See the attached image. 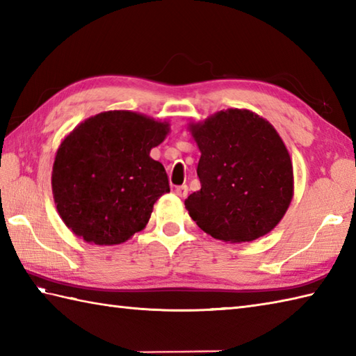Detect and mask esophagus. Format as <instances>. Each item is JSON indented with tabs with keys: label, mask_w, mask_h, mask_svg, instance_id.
Segmentation results:
<instances>
[{
	"label": "esophagus",
	"mask_w": 356,
	"mask_h": 356,
	"mask_svg": "<svg viewBox=\"0 0 356 356\" xmlns=\"http://www.w3.org/2000/svg\"><path fill=\"white\" fill-rule=\"evenodd\" d=\"M175 193L178 195V196H181V198H186L187 196V193H188V187L184 184V186H178L177 188H175Z\"/></svg>",
	"instance_id": "34e87169"
}]
</instances>
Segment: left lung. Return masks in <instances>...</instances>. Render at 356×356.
Segmentation results:
<instances>
[{
  "mask_svg": "<svg viewBox=\"0 0 356 356\" xmlns=\"http://www.w3.org/2000/svg\"><path fill=\"white\" fill-rule=\"evenodd\" d=\"M191 132L201 151V188L184 201L201 230L224 242H250L270 233L294 193L288 149L265 118L227 109Z\"/></svg>",
  "mask_w": 356,
  "mask_h": 356,
  "instance_id": "1",
  "label": "left lung"
}]
</instances>
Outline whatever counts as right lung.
<instances>
[{"label":"right lung","mask_w":356,"mask_h":356,"mask_svg":"<svg viewBox=\"0 0 356 356\" xmlns=\"http://www.w3.org/2000/svg\"><path fill=\"white\" fill-rule=\"evenodd\" d=\"M169 123L131 111L86 118L62 141L51 187L59 216L77 238L117 245L143 230L161 195L170 192L168 173L152 160Z\"/></svg>","instance_id":"right-lung-1"}]
</instances>
